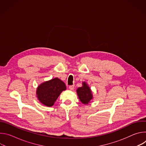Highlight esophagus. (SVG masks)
Segmentation results:
<instances>
[{
  "mask_svg": "<svg viewBox=\"0 0 146 146\" xmlns=\"http://www.w3.org/2000/svg\"><path fill=\"white\" fill-rule=\"evenodd\" d=\"M74 85H72V86H69V89L70 90H73L74 89Z\"/></svg>",
  "mask_w": 146,
  "mask_h": 146,
  "instance_id": "esophagus-1",
  "label": "esophagus"
}]
</instances>
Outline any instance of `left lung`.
Listing matches in <instances>:
<instances>
[{
    "label": "left lung",
    "mask_w": 146,
    "mask_h": 146,
    "mask_svg": "<svg viewBox=\"0 0 146 146\" xmlns=\"http://www.w3.org/2000/svg\"><path fill=\"white\" fill-rule=\"evenodd\" d=\"M82 85V87L77 90V92L80 101L86 105L92 99V95L90 87L86 84V82H83Z\"/></svg>",
    "instance_id": "8db88e82"
}]
</instances>
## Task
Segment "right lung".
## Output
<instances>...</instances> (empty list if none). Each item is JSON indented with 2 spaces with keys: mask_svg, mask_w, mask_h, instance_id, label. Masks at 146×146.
<instances>
[{
  "mask_svg": "<svg viewBox=\"0 0 146 146\" xmlns=\"http://www.w3.org/2000/svg\"><path fill=\"white\" fill-rule=\"evenodd\" d=\"M65 83L58 78H53L40 84L36 91L38 99L45 106H53L60 93L66 90Z\"/></svg>",
  "mask_w": 146,
  "mask_h": 146,
  "instance_id": "1",
  "label": "right lung"
}]
</instances>
